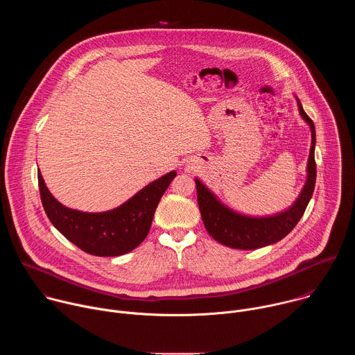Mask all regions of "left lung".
<instances>
[{
	"label": "left lung",
	"mask_w": 355,
	"mask_h": 355,
	"mask_svg": "<svg viewBox=\"0 0 355 355\" xmlns=\"http://www.w3.org/2000/svg\"><path fill=\"white\" fill-rule=\"evenodd\" d=\"M296 103L302 119L311 128L312 144L306 167V182L288 209L268 216L243 215L226 207L204 182L199 178H195L198 207L202 220H204L208 233L220 244L239 250H254L274 244L284 239L296 226L302 215L305 214L316 182V132L312 119L303 111L297 98Z\"/></svg>",
	"instance_id": "1"
}]
</instances>
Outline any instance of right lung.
<instances>
[{"instance_id": "obj_1", "label": "right lung", "mask_w": 355, "mask_h": 355, "mask_svg": "<svg viewBox=\"0 0 355 355\" xmlns=\"http://www.w3.org/2000/svg\"><path fill=\"white\" fill-rule=\"evenodd\" d=\"M171 171L151 181L130 199L107 212H83L67 208L50 193L37 173L40 199L52 225L88 254L118 257L136 248L147 236L159 202L175 178Z\"/></svg>"}]
</instances>
